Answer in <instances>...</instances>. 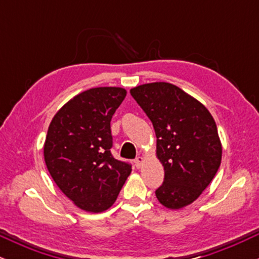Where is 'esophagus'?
Returning <instances> with one entry per match:
<instances>
[{"mask_svg":"<svg viewBox=\"0 0 259 259\" xmlns=\"http://www.w3.org/2000/svg\"><path fill=\"white\" fill-rule=\"evenodd\" d=\"M142 163H144V157L139 156L138 158L135 159V165H136V168H141Z\"/></svg>","mask_w":259,"mask_h":259,"instance_id":"obj_1","label":"esophagus"}]
</instances>
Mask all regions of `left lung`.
I'll return each instance as SVG.
<instances>
[{"label":"left lung","instance_id":"8db88e82","mask_svg":"<svg viewBox=\"0 0 259 259\" xmlns=\"http://www.w3.org/2000/svg\"><path fill=\"white\" fill-rule=\"evenodd\" d=\"M152 121L156 156L164 181L156 190L159 203L180 209L197 200L222 162V142L212 114L200 101L169 82H150L130 90Z\"/></svg>","mask_w":259,"mask_h":259}]
</instances>
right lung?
Masks as SVG:
<instances>
[{"label": "right lung", "mask_w": 259, "mask_h": 259, "mask_svg": "<svg viewBox=\"0 0 259 259\" xmlns=\"http://www.w3.org/2000/svg\"><path fill=\"white\" fill-rule=\"evenodd\" d=\"M125 96L123 88L89 89L68 101L50 123L46 167L59 190L85 212L108 209L132 173V165L111 153V119Z\"/></svg>", "instance_id": "1"}]
</instances>
